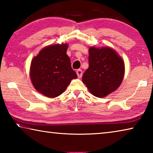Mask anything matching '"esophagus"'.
I'll return each instance as SVG.
<instances>
[{"instance_id": "1", "label": "esophagus", "mask_w": 153, "mask_h": 153, "mask_svg": "<svg viewBox=\"0 0 153 153\" xmlns=\"http://www.w3.org/2000/svg\"><path fill=\"white\" fill-rule=\"evenodd\" d=\"M76 74L77 75L78 78H81L82 76V71L81 70V69H77V70L76 71Z\"/></svg>"}]
</instances>
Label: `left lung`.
Returning a JSON list of instances; mask_svg holds the SVG:
<instances>
[{
    "label": "left lung",
    "instance_id": "left-lung-1",
    "mask_svg": "<svg viewBox=\"0 0 153 153\" xmlns=\"http://www.w3.org/2000/svg\"><path fill=\"white\" fill-rule=\"evenodd\" d=\"M89 67L82 82L91 94L98 98L107 97L117 90L125 74L123 59L108 46L89 48Z\"/></svg>",
    "mask_w": 153,
    "mask_h": 153
}]
</instances>
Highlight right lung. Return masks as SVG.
<instances>
[{"instance_id":"right-lung-1","label":"right lung","mask_w":153,"mask_h":153,"mask_svg":"<svg viewBox=\"0 0 153 153\" xmlns=\"http://www.w3.org/2000/svg\"><path fill=\"white\" fill-rule=\"evenodd\" d=\"M68 44H55L43 48L32 59L30 76L34 88L49 98L61 95L77 77L67 55Z\"/></svg>"}]
</instances>
